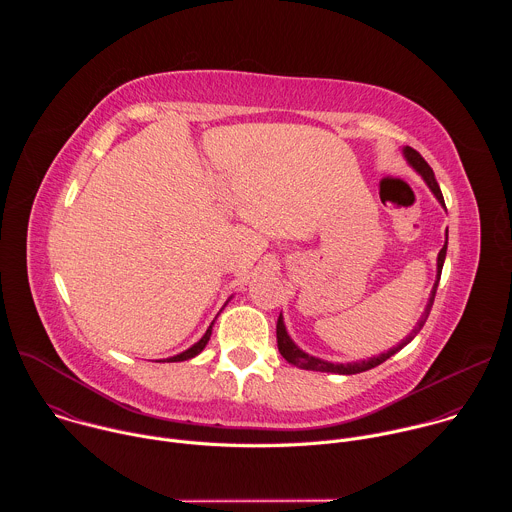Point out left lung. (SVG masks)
I'll return each mask as SVG.
<instances>
[{"mask_svg": "<svg viewBox=\"0 0 512 512\" xmlns=\"http://www.w3.org/2000/svg\"><path fill=\"white\" fill-rule=\"evenodd\" d=\"M403 156H405L407 164L425 180V184L429 186V190L433 192V196L437 198V202H440V204L446 208L444 194H442L440 186H437V182H435L433 170H431L429 164L421 158V154L415 152L413 148H409V145H405V148H403ZM446 251H448V235H446V243H444L440 255H437V275H435V283H433V287H431V294H429L427 306H425L421 318L417 320V324L413 326V330H411L397 346L389 348L387 352H381L379 356H371V358H364V360H354V362H330V360H324V358H318V356H312V354L304 352L294 340H291V336L287 334L283 316L279 314V320H277V348H279L281 356H283L289 364H294V367H298V369L320 371V373H336V375H356V373H364V371H371V369L379 367L381 362H385L387 358H391L393 354H397L403 346H407V344L419 334V330L423 328V324H425V320H427V316H429V312H431V306H433L437 283H440V277H442V269H444V261H446Z\"/></svg>", "mask_w": 512, "mask_h": 512, "instance_id": "left-lung-1", "label": "left lung"}]
</instances>
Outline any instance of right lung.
<instances>
[{"label": "right lung", "instance_id": "add662e5", "mask_svg": "<svg viewBox=\"0 0 512 512\" xmlns=\"http://www.w3.org/2000/svg\"><path fill=\"white\" fill-rule=\"evenodd\" d=\"M233 298V296H231ZM229 298V300H231ZM227 306V304H225ZM212 326H214V320H212V324L208 326V330L204 332V336L198 340V342H194L188 350H184V352H180V354H174V356H170V358H164V362L168 360V362H182V360H188V358H194L196 354H200L202 350H204V346L208 344V340H210V334H212Z\"/></svg>", "mask_w": 512, "mask_h": 512}]
</instances>
